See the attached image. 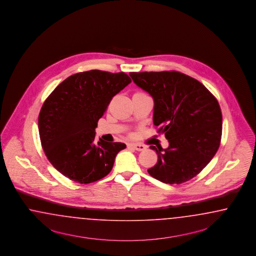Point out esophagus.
Wrapping results in <instances>:
<instances>
[{"mask_svg": "<svg viewBox=\"0 0 256 256\" xmlns=\"http://www.w3.org/2000/svg\"><path fill=\"white\" fill-rule=\"evenodd\" d=\"M130 146L134 148L135 150H137V151H144L146 149V146L144 144H130Z\"/></svg>", "mask_w": 256, "mask_h": 256, "instance_id": "34e87169", "label": "esophagus"}]
</instances>
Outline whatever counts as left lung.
Listing matches in <instances>:
<instances>
[{
	"label": "left lung",
	"instance_id": "obj_1",
	"mask_svg": "<svg viewBox=\"0 0 256 256\" xmlns=\"http://www.w3.org/2000/svg\"><path fill=\"white\" fill-rule=\"evenodd\" d=\"M130 75L154 98V124L169 140L166 149L150 146L158 154V162L148 174L170 185L194 178L220 144L222 116L217 98L200 82L178 71Z\"/></svg>",
	"mask_w": 256,
	"mask_h": 256
}]
</instances>
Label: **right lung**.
Here are the masks:
<instances>
[{
  "label": "right lung",
  "instance_id": "obj_1",
  "mask_svg": "<svg viewBox=\"0 0 256 256\" xmlns=\"http://www.w3.org/2000/svg\"><path fill=\"white\" fill-rule=\"evenodd\" d=\"M132 82L124 72L89 70L66 78L40 110L38 130L48 162L80 184L93 183L112 169L123 142H94V128L112 98Z\"/></svg>",
  "mask_w": 256,
  "mask_h": 256
}]
</instances>
